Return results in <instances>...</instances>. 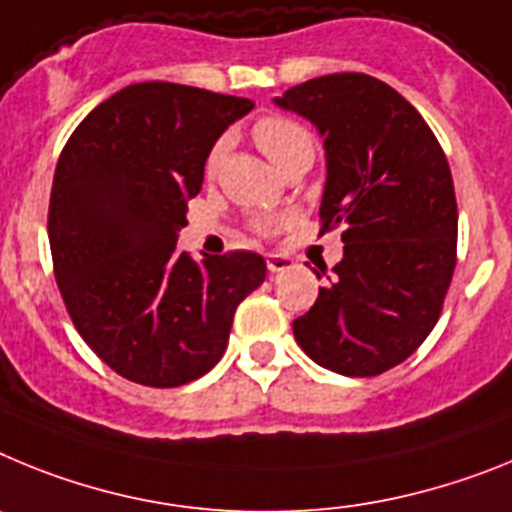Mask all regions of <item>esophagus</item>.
Instances as JSON below:
<instances>
[{"mask_svg": "<svg viewBox=\"0 0 512 512\" xmlns=\"http://www.w3.org/2000/svg\"><path fill=\"white\" fill-rule=\"evenodd\" d=\"M293 265V260L288 255H278V252H270L268 255V270L270 273H283Z\"/></svg>", "mask_w": 512, "mask_h": 512, "instance_id": "esophagus-1", "label": "esophagus"}]
</instances>
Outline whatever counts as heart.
Here are the masks:
<instances>
[{"label": "heart", "mask_w": 512, "mask_h": 512, "mask_svg": "<svg viewBox=\"0 0 512 512\" xmlns=\"http://www.w3.org/2000/svg\"><path fill=\"white\" fill-rule=\"evenodd\" d=\"M255 141L262 149V154L275 164L281 167L283 162L299 154V151H314V139L311 133L306 131L301 123L291 121V118H283V115H268V118H260L255 123ZM221 151L224 146H216L208 157V170H216V164L221 159ZM257 229H265V224H257Z\"/></svg>", "instance_id": "1"}]
</instances>
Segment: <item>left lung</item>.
<instances>
[{
    "mask_svg": "<svg viewBox=\"0 0 512 512\" xmlns=\"http://www.w3.org/2000/svg\"><path fill=\"white\" fill-rule=\"evenodd\" d=\"M275 105L324 139L319 219L345 242L293 335L322 368L379 376L420 348L451 286L459 208L446 154L410 102L368 74L309 79Z\"/></svg>",
    "mask_w": 512,
    "mask_h": 512,
    "instance_id": "left-lung-1",
    "label": "left lung"
}]
</instances>
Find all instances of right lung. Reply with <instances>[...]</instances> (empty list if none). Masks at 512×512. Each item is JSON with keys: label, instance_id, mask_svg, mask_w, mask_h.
Masks as SVG:
<instances>
[{"label": "right lung", "instance_id": "right-lung-1", "mask_svg": "<svg viewBox=\"0 0 512 512\" xmlns=\"http://www.w3.org/2000/svg\"><path fill=\"white\" fill-rule=\"evenodd\" d=\"M247 97L172 82L123 87L71 133L53 175L48 242L66 311L123 379L170 389L224 355L234 311L265 260L177 252L188 201Z\"/></svg>", "mask_w": 512, "mask_h": 512}]
</instances>
